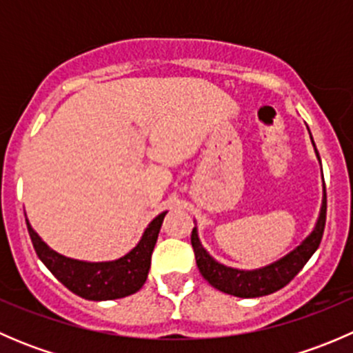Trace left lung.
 Instances as JSON below:
<instances>
[{"label":"left lung","mask_w":353,"mask_h":353,"mask_svg":"<svg viewBox=\"0 0 353 353\" xmlns=\"http://www.w3.org/2000/svg\"><path fill=\"white\" fill-rule=\"evenodd\" d=\"M311 134V133H309ZM312 147H314L316 157L319 159L318 150H316L314 140H312ZM326 223V190H325V179H323V201L321 210H319V216L316 220L314 229L311 230L307 237L302 241L297 248L292 249L285 256H282L276 261L270 263V265L261 266L256 270H239L232 268V266H225L222 263L216 261L210 252L203 248L201 241L198 236V227L194 225L193 234H191V244H193L194 256H196V265L203 279L215 287L216 290L223 292V294L234 295V297L243 299H254L263 297V295H270L273 292L280 290L304 268L305 263L311 259L316 249L319 248L321 243L323 232H325Z\"/></svg>","instance_id":"1"}]
</instances>
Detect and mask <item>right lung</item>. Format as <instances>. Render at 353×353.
Wrapping results in <instances>:
<instances>
[{
    "label": "right lung",
    "mask_w": 353,
    "mask_h": 353,
    "mask_svg": "<svg viewBox=\"0 0 353 353\" xmlns=\"http://www.w3.org/2000/svg\"><path fill=\"white\" fill-rule=\"evenodd\" d=\"M165 213L162 212L148 223L141 239L130 252L112 261H81L59 254L32 229L28 219L25 222L35 252L49 272L73 294L99 302L128 297L143 287Z\"/></svg>",
    "instance_id": "1"
}]
</instances>
